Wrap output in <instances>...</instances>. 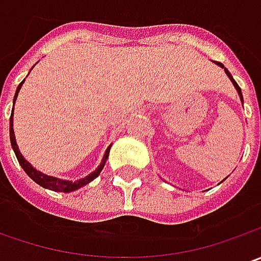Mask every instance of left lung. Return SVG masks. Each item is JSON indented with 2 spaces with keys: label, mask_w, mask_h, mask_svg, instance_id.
Masks as SVG:
<instances>
[{
  "label": "left lung",
  "mask_w": 261,
  "mask_h": 261,
  "mask_svg": "<svg viewBox=\"0 0 261 261\" xmlns=\"http://www.w3.org/2000/svg\"><path fill=\"white\" fill-rule=\"evenodd\" d=\"M216 64H218V65H219V66H222V68H224V65H222V64H221V62H216ZM224 69H225L226 75L229 76V80H231V81H232V84H234V87H236V88H237V91H238V94H240V97H241V100H243V94H241V88H240V87H238V84H237L236 81H234V78H232V75H231V74H229V71H228V69H226V68H224Z\"/></svg>",
  "instance_id": "obj_1"
}]
</instances>
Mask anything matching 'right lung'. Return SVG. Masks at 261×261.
Here are the masks:
<instances>
[{
    "mask_svg": "<svg viewBox=\"0 0 261 261\" xmlns=\"http://www.w3.org/2000/svg\"><path fill=\"white\" fill-rule=\"evenodd\" d=\"M23 83L24 81H21L20 83V86L17 87V91H15L14 95V101L15 98H17V95H18V91H20V88L23 86ZM10 141H11V146H13V149H14L15 156H17V160H18V163H20V166L23 167V170H24L27 175L36 181L39 186H42V187H45V189H49V190H55V192H61V193H69V192H74L76 189H80V187H83V186H86L87 183H90L91 180H94L97 175L101 173V170H103V167L106 164V160H107V156H109V151H110V146L106 149V154L103 156V161H101V164L100 167L93 171L90 175H87L84 178H81V180H76V181H68V180H59V178H56V177H50V175H46L43 173H40V171H37L36 168L30 166V163H27L23 155L20 154V151H18V146H17V142H15V136H14V129H13V112H11V117H10Z\"/></svg>",
    "mask_w": 261,
    "mask_h": 261,
    "instance_id": "add662e5",
    "label": "right lung"
}]
</instances>
